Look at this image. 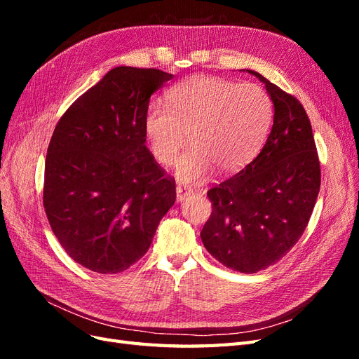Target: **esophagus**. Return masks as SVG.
Returning <instances> with one entry per match:
<instances>
[{"label":"esophagus","mask_w":359,"mask_h":359,"mask_svg":"<svg viewBox=\"0 0 359 359\" xmlns=\"http://www.w3.org/2000/svg\"><path fill=\"white\" fill-rule=\"evenodd\" d=\"M191 194H193V190L186 187V186H178L177 187V201L178 202L186 201L189 196H191Z\"/></svg>","instance_id":"obj_1"}]
</instances>
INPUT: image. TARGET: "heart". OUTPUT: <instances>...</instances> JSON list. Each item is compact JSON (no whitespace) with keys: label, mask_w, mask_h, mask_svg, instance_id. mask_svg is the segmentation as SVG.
I'll return each instance as SVG.
<instances>
[{"label":"heart","mask_w":359,"mask_h":359,"mask_svg":"<svg viewBox=\"0 0 359 359\" xmlns=\"http://www.w3.org/2000/svg\"><path fill=\"white\" fill-rule=\"evenodd\" d=\"M169 106L151 104L144 132L153 157L175 165L190 135L191 148L177 168L182 181L203 180L214 169L235 173L262 148L274 106L262 86L196 74L172 86Z\"/></svg>","instance_id":"heart-1"}]
</instances>
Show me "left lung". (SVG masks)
I'll use <instances>...</instances> for the list:
<instances>
[{
    "label": "left lung",
    "mask_w": 359,
    "mask_h": 359,
    "mask_svg": "<svg viewBox=\"0 0 359 359\" xmlns=\"http://www.w3.org/2000/svg\"><path fill=\"white\" fill-rule=\"evenodd\" d=\"M248 73L265 83L274 124L257 157L206 193L212 212L201 238L220 264L253 274L286 256L306 231L320 189V161L301 102Z\"/></svg>",
    "instance_id": "1"
}]
</instances>
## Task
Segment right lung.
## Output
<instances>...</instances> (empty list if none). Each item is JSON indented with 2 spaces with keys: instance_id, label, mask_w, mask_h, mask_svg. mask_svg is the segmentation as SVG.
I'll return each mask as SVG.
<instances>
[{
  "instance_id": "right-lung-1",
  "label": "right lung",
  "mask_w": 359,
  "mask_h": 359,
  "mask_svg": "<svg viewBox=\"0 0 359 359\" xmlns=\"http://www.w3.org/2000/svg\"><path fill=\"white\" fill-rule=\"evenodd\" d=\"M172 74L115 67L76 99L53 130L43 206L66 253L99 274L126 271L175 203V180L145 145L151 94Z\"/></svg>"
}]
</instances>
